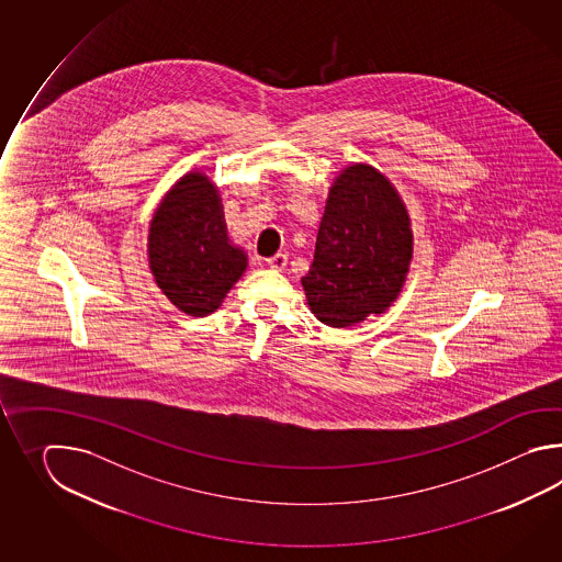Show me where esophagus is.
<instances>
[{"label":"esophagus","mask_w":562,"mask_h":562,"mask_svg":"<svg viewBox=\"0 0 562 562\" xmlns=\"http://www.w3.org/2000/svg\"><path fill=\"white\" fill-rule=\"evenodd\" d=\"M286 263H289V257L283 255V252H277L276 257L267 259V265H269L271 269H276V271H283V269L286 267Z\"/></svg>","instance_id":"1"}]
</instances>
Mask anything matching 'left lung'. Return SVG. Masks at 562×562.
Segmentation results:
<instances>
[{
  "mask_svg": "<svg viewBox=\"0 0 562 562\" xmlns=\"http://www.w3.org/2000/svg\"><path fill=\"white\" fill-rule=\"evenodd\" d=\"M412 259V218L394 182L368 162L349 165L329 187L315 257L301 277L311 313L337 329L385 313Z\"/></svg>",
  "mask_w": 562,
  "mask_h": 562,
  "instance_id": "left-lung-1",
  "label": "left lung"
}]
</instances>
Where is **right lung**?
<instances>
[{
    "mask_svg": "<svg viewBox=\"0 0 562 562\" xmlns=\"http://www.w3.org/2000/svg\"><path fill=\"white\" fill-rule=\"evenodd\" d=\"M148 267L177 310L206 317L247 269V252L228 237L213 179L192 168L162 196L148 228Z\"/></svg>",
    "mask_w": 562,
    "mask_h": 562,
    "instance_id": "right-lung-1",
    "label": "right lung"
}]
</instances>
